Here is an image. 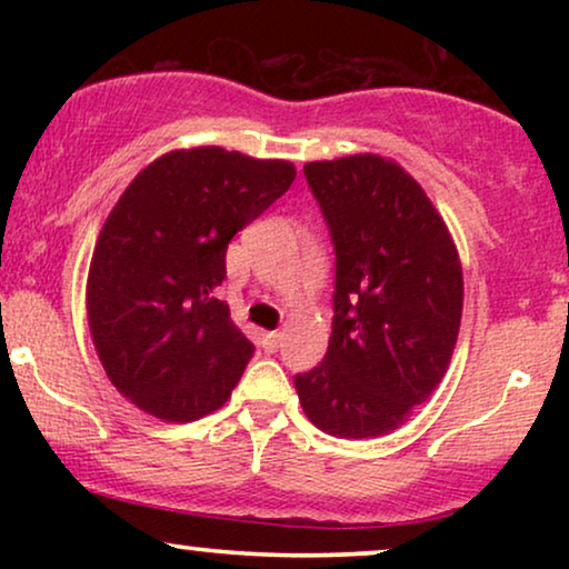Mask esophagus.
Instances as JSON below:
<instances>
[{"instance_id": "34e87169", "label": "esophagus", "mask_w": 569, "mask_h": 569, "mask_svg": "<svg viewBox=\"0 0 569 569\" xmlns=\"http://www.w3.org/2000/svg\"><path fill=\"white\" fill-rule=\"evenodd\" d=\"M279 345H282V333H279V331H269V333H263V337H261L263 352H277Z\"/></svg>"}]
</instances>
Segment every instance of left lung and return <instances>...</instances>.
<instances>
[{
    "mask_svg": "<svg viewBox=\"0 0 569 569\" xmlns=\"http://www.w3.org/2000/svg\"><path fill=\"white\" fill-rule=\"evenodd\" d=\"M302 173L337 269L329 349L295 388L318 430L378 438L446 376L461 326V261L422 186L396 162L352 154Z\"/></svg>",
    "mask_w": 569,
    "mask_h": 569,
    "instance_id": "left-lung-1",
    "label": "left lung"
}]
</instances>
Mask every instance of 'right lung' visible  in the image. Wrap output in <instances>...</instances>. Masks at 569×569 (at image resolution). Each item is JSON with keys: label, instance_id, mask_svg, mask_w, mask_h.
<instances>
[{"label": "right lung", "instance_id": "obj_1", "mask_svg": "<svg viewBox=\"0 0 569 569\" xmlns=\"http://www.w3.org/2000/svg\"><path fill=\"white\" fill-rule=\"evenodd\" d=\"M295 181L292 162L222 147L162 154L100 230L88 321L119 393L166 422L220 409L253 345L220 300L228 243Z\"/></svg>", "mask_w": 569, "mask_h": 569}]
</instances>
